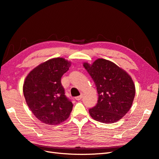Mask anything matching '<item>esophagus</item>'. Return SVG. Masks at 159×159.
Here are the masks:
<instances>
[{
    "label": "esophagus",
    "mask_w": 159,
    "mask_h": 159,
    "mask_svg": "<svg viewBox=\"0 0 159 159\" xmlns=\"http://www.w3.org/2000/svg\"><path fill=\"white\" fill-rule=\"evenodd\" d=\"M81 98H82V95H80V96H78V97H76L75 99L76 100L80 101V100L81 99Z\"/></svg>",
    "instance_id": "34e87169"
}]
</instances>
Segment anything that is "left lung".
Masks as SVG:
<instances>
[{"label": "left lung", "mask_w": 159, "mask_h": 159, "mask_svg": "<svg viewBox=\"0 0 159 159\" xmlns=\"http://www.w3.org/2000/svg\"><path fill=\"white\" fill-rule=\"evenodd\" d=\"M84 67L94 81L98 93L95 106L89 112L95 121L113 123L121 119L131 108L135 95L133 81L125 71L113 62L98 59Z\"/></svg>", "instance_id": "left-lung-1"}]
</instances>
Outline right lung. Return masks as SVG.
<instances>
[{
  "instance_id": "right-lung-1",
  "label": "right lung",
  "mask_w": 159,
  "mask_h": 159,
  "mask_svg": "<svg viewBox=\"0 0 159 159\" xmlns=\"http://www.w3.org/2000/svg\"><path fill=\"white\" fill-rule=\"evenodd\" d=\"M71 63L61 57L48 60L27 75L23 93L35 117L48 125L60 124L70 116L73 107L65 95L61 78Z\"/></svg>"
}]
</instances>
